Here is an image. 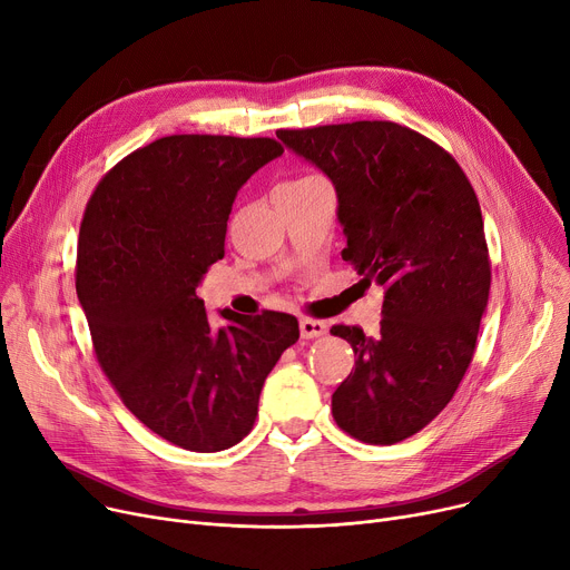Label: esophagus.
Here are the masks:
<instances>
[{
    "label": "esophagus",
    "mask_w": 570,
    "mask_h": 570,
    "mask_svg": "<svg viewBox=\"0 0 570 570\" xmlns=\"http://www.w3.org/2000/svg\"><path fill=\"white\" fill-rule=\"evenodd\" d=\"M327 333V325L323 321H314V318H303L301 321V335L303 340H314Z\"/></svg>",
    "instance_id": "esophagus-1"
}]
</instances>
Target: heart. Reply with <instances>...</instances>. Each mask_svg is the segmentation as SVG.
<instances>
[{
    "label": "heart",
    "instance_id": "1",
    "mask_svg": "<svg viewBox=\"0 0 570 570\" xmlns=\"http://www.w3.org/2000/svg\"><path fill=\"white\" fill-rule=\"evenodd\" d=\"M316 183H323V179L307 175V177H297V179H293V183H286V185L288 187H305V185H316Z\"/></svg>",
    "mask_w": 570,
    "mask_h": 570
}]
</instances>
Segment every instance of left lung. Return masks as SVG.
Returning <instances> with one entry per match:
<instances>
[{
  "instance_id": "left-lung-1",
  "label": "left lung",
  "mask_w": 570,
  "mask_h": 570,
  "mask_svg": "<svg viewBox=\"0 0 570 570\" xmlns=\"http://www.w3.org/2000/svg\"><path fill=\"white\" fill-rule=\"evenodd\" d=\"M277 138L337 191L342 258L385 288L381 331L333 325L355 367L333 395L353 439L391 445L453 400L490 295L481 205L458 161L395 122L282 129Z\"/></svg>"
}]
</instances>
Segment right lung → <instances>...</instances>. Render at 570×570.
Returning a JSON list of instances; mask_svg holds the SVG:
<instances>
[{
  "instance_id": "right-lung-1",
  "label": "right lung",
  "mask_w": 570,
  "mask_h": 570,
  "mask_svg": "<svg viewBox=\"0 0 570 570\" xmlns=\"http://www.w3.org/2000/svg\"><path fill=\"white\" fill-rule=\"evenodd\" d=\"M282 153L273 138L166 136L119 161L85 209L76 291L97 361L138 421L185 451L243 441L301 337L282 312H226L215 327L196 295L224 258L237 191Z\"/></svg>"
}]
</instances>
